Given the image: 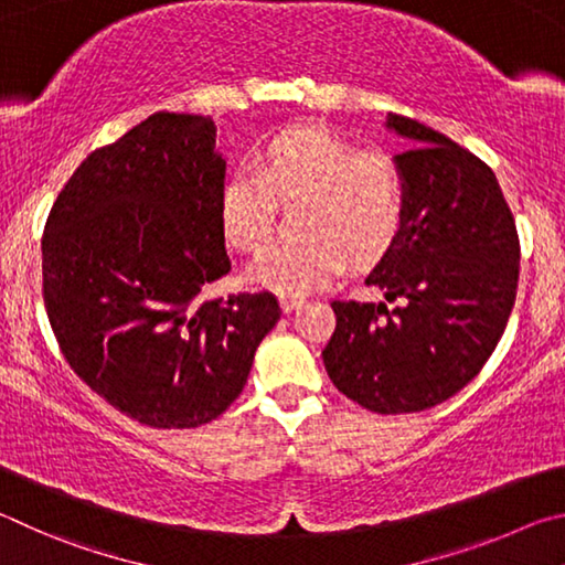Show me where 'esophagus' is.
Wrapping results in <instances>:
<instances>
[{
    "label": "esophagus",
    "instance_id": "34e87169",
    "mask_svg": "<svg viewBox=\"0 0 565 565\" xmlns=\"http://www.w3.org/2000/svg\"><path fill=\"white\" fill-rule=\"evenodd\" d=\"M302 302H305L302 298H292V295H280V308H282V312L300 310Z\"/></svg>",
    "mask_w": 565,
    "mask_h": 565
}]
</instances>
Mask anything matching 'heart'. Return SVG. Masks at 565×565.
Returning a JSON list of instances; mask_svg holds the SVG:
<instances>
[{"mask_svg":"<svg viewBox=\"0 0 565 565\" xmlns=\"http://www.w3.org/2000/svg\"><path fill=\"white\" fill-rule=\"evenodd\" d=\"M305 198L300 241L273 245L247 270L250 282L280 295H308L348 265L380 257L404 221V178L384 151H358L330 128L300 124L257 151V171L237 168L217 193L225 241L260 253L275 231L277 201Z\"/></svg>","mask_w":565,"mask_h":565,"instance_id":"obj_1","label":"heart"}]
</instances>
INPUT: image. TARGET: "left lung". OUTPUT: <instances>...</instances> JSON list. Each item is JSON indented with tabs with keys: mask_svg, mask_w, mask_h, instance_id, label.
Wrapping results in <instances>:
<instances>
[{
	"mask_svg": "<svg viewBox=\"0 0 565 565\" xmlns=\"http://www.w3.org/2000/svg\"><path fill=\"white\" fill-rule=\"evenodd\" d=\"M412 141L394 156L404 221L367 275L386 302L334 300L324 370L344 397L377 414L449 399L497 350L519 285V233L491 168L434 128L390 114Z\"/></svg>",
	"mask_w": 565,
	"mask_h": 565,
	"instance_id": "left-lung-1",
	"label": "left lung"
}]
</instances>
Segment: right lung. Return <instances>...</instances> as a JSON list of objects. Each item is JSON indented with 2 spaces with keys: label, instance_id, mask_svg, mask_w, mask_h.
<instances>
[{
  "label": "right lung",
  "instance_id": "1",
  "mask_svg": "<svg viewBox=\"0 0 565 565\" xmlns=\"http://www.w3.org/2000/svg\"><path fill=\"white\" fill-rule=\"evenodd\" d=\"M223 181L213 118L158 111L88 153L46 217L42 292L64 360L146 427L221 417L280 320L270 292L201 300L231 270Z\"/></svg>",
  "mask_w": 565,
  "mask_h": 565
}]
</instances>
